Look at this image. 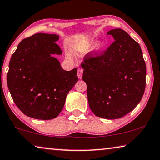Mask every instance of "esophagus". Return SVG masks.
<instances>
[{"instance_id": "obj_1", "label": "esophagus", "mask_w": 160, "mask_h": 160, "mask_svg": "<svg viewBox=\"0 0 160 160\" xmlns=\"http://www.w3.org/2000/svg\"><path fill=\"white\" fill-rule=\"evenodd\" d=\"M82 72H83V69L82 68H78V77L79 79H81L82 78Z\"/></svg>"}]
</instances>
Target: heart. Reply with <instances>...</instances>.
Segmentation results:
<instances>
[{
	"mask_svg": "<svg viewBox=\"0 0 160 160\" xmlns=\"http://www.w3.org/2000/svg\"><path fill=\"white\" fill-rule=\"evenodd\" d=\"M95 42V40L94 38H90L87 40L85 42H84V43H82V45H80V46H78V49H82V50H84V49H87L89 48L90 46H91L93 43ZM103 48V43H98L97 46V50H102V48Z\"/></svg>",
	"mask_w": 160,
	"mask_h": 160,
	"instance_id": "b5f03b06",
	"label": "heart"
}]
</instances>
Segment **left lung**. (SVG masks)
I'll list each match as a JSON object with an SVG mask.
<instances>
[{
	"mask_svg": "<svg viewBox=\"0 0 160 160\" xmlns=\"http://www.w3.org/2000/svg\"><path fill=\"white\" fill-rule=\"evenodd\" d=\"M115 41L100 56H88L81 64L89 108L108 120L136 108L146 88V66L138 43L120 28L109 31Z\"/></svg>",
	"mask_w": 160,
	"mask_h": 160,
	"instance_id": "obj_1",
	"label": "left lung"
}]
</instances>
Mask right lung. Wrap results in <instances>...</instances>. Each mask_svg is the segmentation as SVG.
I'll list each match as a JSON object with an SVG mask.
<instances>
[{
	"label": "right lung",
	"mask_w": 160,
	"mask_h": 160,
	"mask_svg": "<svg viewBox=\"0 0 160 160\" xmlns=\"http://www.w3.org/2000/svg\"><path fill=\"white\" fill-rule=\"evenodd\" d=\"M56 34L36 33L22 40L12 56L8 87L17 106L38 120L57 118L66 96L78 81V68L66 71L54 55L62 50Z\"/></svg>",
	"instance_id": "add662e5"
}]
</instances>
